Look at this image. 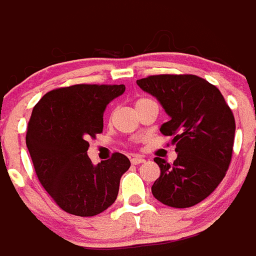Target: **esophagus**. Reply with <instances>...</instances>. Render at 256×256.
<instances>
[{"mask_svg": "<svg viewBox=\"0 0 256 256\" xmlns=\"http://www.w3.org/2000/svg\"><path fill=\"white\" fill-rule=\"evenodd\" d=\"M130 161H131V164H132V165H138V164L145 162V158H141V156H132Z\"/></svg>", "mask_w": 256, "mask_h": 256, "instance_id": "esophagus-1", "label": "esophagus"}]
</instances>
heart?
Listing matches in <instances>:
<instances>
[{
    "label": "heart",
    "mask_w": 256,
    "mask_h": 256,
    "mask_svg": "<svg viewBox=\"0 0 256 256\" xmlns=\"http://www.w3.org/2000/svg\"><path fill=\"white\" fill-rule=\"evenodd\" d=\"M144 101H146V98H141V100H138V102H136V105H138V104H141V102H144Z\"/></svg>",
    "instance_id": "obj_1"
}]
</instances>
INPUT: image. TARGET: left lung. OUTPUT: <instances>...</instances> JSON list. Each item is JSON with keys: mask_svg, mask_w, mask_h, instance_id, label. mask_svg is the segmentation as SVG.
Wrapping results in <instances>:
<instances>
[{"mask_svg": "<svg viewBox=\"0 0 256 256\" xmlns=\"http://www.w3.org/2000/svg\"><path fill=\"white\" fill-rule=\"evenodd\" d=\"M170 118L160 131L172 136L174 164L155 158L160 178L154 196L171 208H190L206 199L224 178L232 161L235 118L214 85L195 75H156L136 81Z\"/></svg>", "mask_w": 256, "mask_h": 256, "instance_id": "8db88e82", "label": "left lung"}]
</instances>
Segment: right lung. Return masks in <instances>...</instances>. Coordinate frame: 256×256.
<instances>
[{"instance_id":"obj_1","label":"right lung","mask_w":256,"mask_h":256,"mask_svg":"<svg viewBox=\"0 0 256 256\" xmlns=\"http://www.w3.org/2000/svg\"><path fill=\"white\" fill-rule=\"evenodd\" d=\"M125 85H74L47 92L34 108L26 145L40 182L56 204L78 216H94L115 202L130 160L115 152L94 165L90 138L102 132L104 112Z\"/></svg>"}]
</instances>
